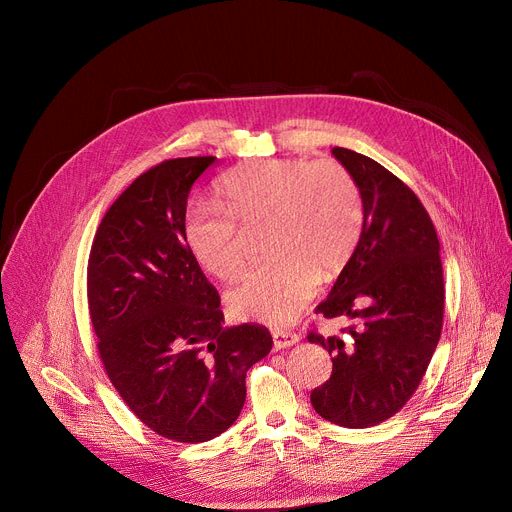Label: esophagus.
Returning a JSON list of instances; mask_svg holds the SVG:
<instances>
[{
    "instance_id": "34e87169",
    "label": "esophagus",
    "mask_w": 512,
    "mask_h": 512,
    "mask_svg": "<svg viewBox=\"0 0 512 512\" xmlns=\"http://www.w3.org/2000/svg\"><path fill=\"white\" fill-rule=\"evenodd\" d=\"M271 336H273V346H275L277 350L289 348V346H294L296 342H300V336H298V334L287 332V330H273Z\"/></svg>"
}]
</instances>
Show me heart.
Returning a JSON list of instances; mask_svg holds the SVG:
<instances>
[{
  "instance_id": "obj_1",
  "label": "heart",
  "mask_w": 512,
  "mask_h": 512,
  "mask_svg": "<svg viewBox=\"0 0 512 512\" xmlns=\"http://www.w3.org/2000/svg\"><path fill=\"white\" fill-rule=\"evenodd\" d=\"M225 206L194 204L184 241L210 275L233 279L247 259V233L267 229L265 265L249 271L227 296L239 320L267 326L294 322L316 296L322 277L338 275L362 233V194L332 160H251L221 182Z\"/></svg>"
}]
</instances>
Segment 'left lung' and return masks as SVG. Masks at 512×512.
<instances>
[{
  "instance_id": "obj_1",
  "label": "left lung",
  "mask_w": 512,
  "mask_h": 512,
  "mask_svg": "<svg viewBox=\"0 0 512 512\" xmlns=\"http://www.w3.org/2000/svg\"><path fill=\"white\" fill-rule=\"evenodd\" d=\"M332 154L356 180L364 218L356 251L316 314L356 324L344 340L310 332L332 354V375L310 399L324 419L356 429L389 419L419 387L440 342L446 294L440 241L413 190L367 156Z\"/></svg>"
}]
</instances>
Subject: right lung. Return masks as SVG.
<instances>
[{
  "label": "right lung",
  "instance_id": "obj_1",
  "mask_svg": "<svg viewBox=\"0 0 512 512\" xmlns=\"http://www.w3.org/2000/svg\"><path fill=\"white\" fill-rule=\"evenodd\" d=\"M212 156L141 174L107 210L89 257V310L105 371L127 407L174 442H208L245 405V377L271 350L257 324L225 326L184 241L186 202Z\"/></svg>",
  "mask_w": 512,
  "mask_h": 512
}]
</instances>
